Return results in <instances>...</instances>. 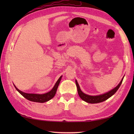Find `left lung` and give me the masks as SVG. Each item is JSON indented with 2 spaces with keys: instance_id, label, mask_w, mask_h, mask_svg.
I'll return each mask as SVG.
<instances>
[{
  "instance_id": "obj_1",
  "label": "left lung",
  "mask_w": 134,
  "mask_h": 134,
  "mask_svg": "<svg viewBox=\"0 0 134 134\" xmlns=\"http://www.w3.org/2000/svg\"><path fill=\"white\" fill-rule=\"evenodd\" d=\"M124 77L122 78L121 81H120V83H119L117 86L115 87L114 89H113L112 90H111L109 92H108L106 93H104L103 94H101V95H98V96H89L86 94L84 93H83L81 91L80 87H79V85L77 81H75V83L76 85V87H77V90H78V94L80 97L82 99V100L85 101V102H88V103H90V104H96V103H99V102H103L105 100H107V99L110 97L111 96H112L114 94L117 92L118 90L119 89V88L120 87V85L123 82Z\"/></svg>"
}]
</instances>
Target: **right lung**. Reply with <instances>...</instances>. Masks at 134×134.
<instances>
[{"label":"right lung","mask_w":134,"mask_h":134,"mask_svg":"<svg viewBox=\"0 0 134 134\" xmlns=\"http://www.w3.org/2000/svg\"><path fill=\"white\" fill-rule=\"evenodd\" d=\"M62 77V76H61L59 78L58 81L56 82L55 86H53L52 90L49 91V92L45 94H29V93H24L23 92H22V91L19 90L18 89H17L15 85H14V86H15L16 90L18 91V92L21 94L22 96H24L25 98H26L27 99H28V100L33 101V102L43 103V102H47L50 100L51 99H52L53 97L55 96V94L56 93L57 89H58V87L59 86V85L60 83V82L61 81Z\"/></svg>","instance_id":"add662e5"}]
</instances>
